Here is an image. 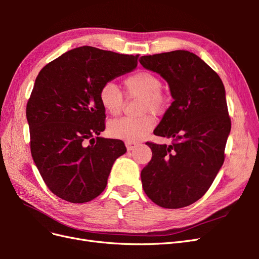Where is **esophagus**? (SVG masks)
<instances>
[{"label":"esophagus","mask_w":259,"mask_h":259,"mask_svg":"<svg viewBox=\"0 0 259 259\" xmlns=\"http://www.w3.org/2000/svg\"><path fill=\"white\" fill-rule=\"evenodd\" d=\"M125 145H126V148H127L128 151L134 150V149L138 146L137 143H131V142H126V143H125Z\"/></svg>","instance_id":"obj_1"}]
</instances>
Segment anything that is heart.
Returning <instances> with one entry per match:
<instances>
[{
  "label": "heart",
  "instance_id": "b5f03b06",
  "mask_svg": "<svg viewBox=\"0 0 259 259\" xmlns=\"http://www.w3.org/2000/svg\"><path fill=\"white\" fill-rule=\"evenodd\" d=\"M162 81L158 75L149 71H139L124 80V88L130 97H138L139 112H151L155 115L166 110L167 99L162 93ZM99 101L104 110L111 114H120L124 98L122 92L112 82L105 83L99 91ZM155 126V120L151 114H145L136 119L121 117L108 124L109 135L116 139L136 143L147 136Z\"/></svg>",
  "mask_w": 259,
  "mask_h": 259
}]
</instances>
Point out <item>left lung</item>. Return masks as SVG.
Segmentation results:
<instances>
[{"instance_id": "8db88e82", "label": "left lung", "mask_w": 259, "mask_h": 259, "mask_svg": "<svg viewBox=\"0 0 259 259\" xmlns=\"http://www.w3.org/2000/svg\"><path fill=\"white\" fill-rule=\"evenodd\" d=\"M139 62L166 80L174 98L153 132L173 143H147L152 158L142 170L144 191L161 207H185L205 194L225 161L231 120L224 84L188 51L149 55Z\"/></svg>"}]
</instances>
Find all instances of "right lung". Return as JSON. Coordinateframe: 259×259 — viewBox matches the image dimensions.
<instances>
[{"label":"right lung","instance_id":"obj_1","mask_svg":"<svg viewBox=\"0 0 259 259\" xmlns=\"http://www.w3.org/2000/svg\"><path fill=\"white\" fill-rule=\"evenodd\" d=\"M139 55L92 46L69 51L43 67L27 104L30 149L49 189L71 203L105 190L124 143L99 137L106 114L99 101L105 83L132 71Z\"/></svg>","mask_w":259,"mask_h":259}]
</instances>
